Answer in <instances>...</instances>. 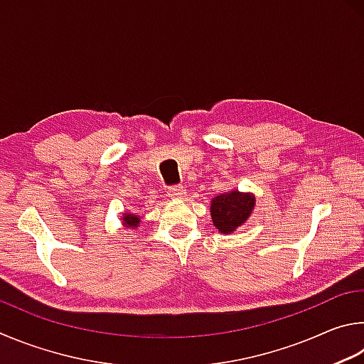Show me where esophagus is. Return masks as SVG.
Listing matches in <instances>:
<instances>
[{"mask_svg":"<svg viewBox=\"0 0 364 364\" xmlns=\"http://www.w3.org/2000/svg\"><path fill=\"white\" fill-rule=\"evenodd\" d=\"M187 193V190H186V187L183 186H181V183H178V186H172V187H169L168 188V196H171V198H182L183 195Z\"/></svg>","mask_w":364,"mask_h":364,"instance_id":"1","label":"esophagus"}]
</instances>
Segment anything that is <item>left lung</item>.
<instances>
[{
	"mask_svg": "<svg viewBox=\"0 0 364 364\" xmlns=\"http://www.w3.org/2000/svg\"><path fill=\"white\" fill-rule=\"evenodd\" d=\"M256 198L250 193H240L233 190L213 198L211 215L214 225L222 233H232L240 225H243L251 215Z\"/></svg>",
	"mask_w": 364,
	"mask_h": 364,
	"instance_id": "obj_1",
	"label": "left lung"
}]
</instances>
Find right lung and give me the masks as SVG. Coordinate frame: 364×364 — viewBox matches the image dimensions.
<instances>
[{
    "label": "right lung",
    "mask_w": 364,
    "mask_h": 364,
    "mask_svg": "<svg viewBox=\"0 0 364 364\" xmlns=\"http://www.w3.org/2000/svg\"><path fill=\"white\" fill-rule=\"evenodd\" d=\"M123 220H124V224L129 227V228L131 227L136 228L139 225V218H137V215H134V214H124L123 215Z\"/></svg>",
    "instance_id": "1"
}]
</instances>
